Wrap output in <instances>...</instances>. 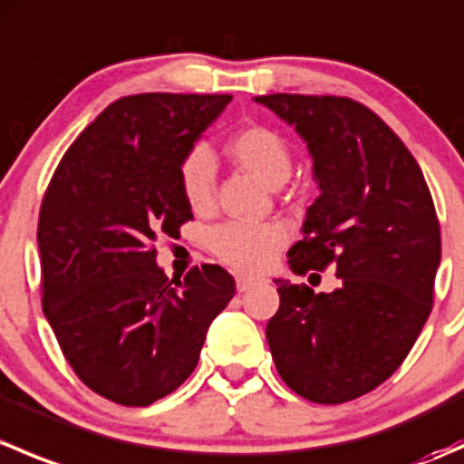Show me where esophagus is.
Masks as SVG:
<instances>
[{
  "mask_svg": "<svg viewBox=\"0 0 464 464\" xmlns=\"http://www.w3.org/2000/svg\"><path fill=\"white\" fill-rule=\"evenodd\" d=\"M254 283H256V278H251V276H245V274H237L236 276L237 292H246V289H249Z\"/></svg>",
  "mask_w": 464,
  "mask_h": 464,
  "instance_id": "obj_1",
  "label": "esophagus"
}]
</instances>
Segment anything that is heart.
Instances as JSON below:
<instances>
[{
  "label": "heart",
  "mask_w": 464,
  "mask_h": 464,
  "mask_svg": "<svg viewBox=\"0 0 464 464\" xmlns=\"http://www.w3.org/2000/svg\"><path fill=\"white\" fill-rule=\"evenodd\" d=\"M233 161L266 186H280L292 170L287 141L266 125H249L228 141ZM181 193L195 213H204L215 199L213 154L198 145L179 168ZM287 242V228L276 222H224L210 233V249L219 260L240 271H262Z\"/></svg>",
  "instance_id": "obj_1"
}]
</instances>
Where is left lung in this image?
I'll return each instance as SVG.
<instances>
[{"label":"left lung","mask_w":464,"mask_h":464,"mask_svg":"<svg viewBox=\"0 0 464 464\" xmlns=\"http://www.w3.org/2000/svg\"><path fill=\"white\" fill-rule=\"evenodd\" d=\"M294 125L314 161L321 195L303 240L289 249L298 276L334 265L339 289L274 280L280 307L266 341L283 382L316 404H343L386 382L413 348L433 307L440 224L422 170L375 111L343 96H256Z\"/></svg>","instance_id":"left-lung-1"}]
</instances>
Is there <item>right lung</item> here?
I'll list each match as a JSON object with an SVG mask.
<instances>
[{
  "mask_svg": "<svg viewBox=\"0 0 464 464\" xmlns=\"http://www.w3.org/2000/svg\"><path fill=\"white\" fill-rule=\"evenodd\" d=\"M228 102V93L119 98L64 152L42 199L44 316L81 382L116 404L177 391L236 294L218 265L168 280L154 249L193 219L181 161Z\"/></svg>",
  "mask_w": 464,
  "mask_h": 464,
  "instance_id": "right-lung-1",
  "label": "right lung"
}]
</instances>
